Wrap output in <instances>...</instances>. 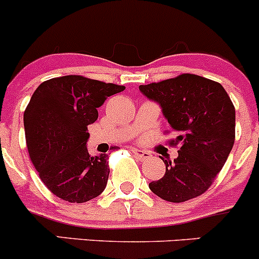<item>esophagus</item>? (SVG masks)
<instances>
[{
	"mask_svg": "<svg viewBox=\"0 0 259 259\" xmlns=\"http://www.w3.org/2000/svg\"><path fill=\"white\" fill-rule=\"evenodd\" d=\"M131 152H132V153L135 154L138 159H141V161H145V159H147L151 157V153H148V152H146V151H142V149L132 148L131 149Z\"/></svg>",
	"mask_w": 259,
	"mask_h": 259,
	"instance_id": "obj_1",
	"label": "esophagus"
}]
</instances>
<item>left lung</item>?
<instances>
[{
  "label": "left lung",
  "mask_w": 259,
  "mask_h": 259,
  "mask_svg": "<svg viewBox=\"0 0 259 259\" xmlns=\"http://www.w3.org/2000/svg\"><path fill=\"white\" fill-rule=\"evenodd\" d=\"M140 91L158 103L177 137L173 162L163 159L166 173L149 183V189L168 202H186L210 187L225 166L236 137V110L222 84L183 73L157 83L142 84Z\"/></svg>",
  "instance_id": "left-lung-1"
}]
</instances>
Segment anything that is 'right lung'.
<instances>
[{
	"label": "right lung",
	"instance_id": "add662e5",
	"mask_svg": "<svg viewBox=\"0 0 259 259\" xmlns=\"http://www.w3.org/2000/svg\"><path fill=\"white\" fill-rule=\"evenodd\" d=\"M124 89L71 74L42 82L33 92L23 113L28 154L42 182L58 198L83 203L105 191L108 154L89 153L87 126L98 118L97 108Z\"/></svg>",
	"mask_w": 259,
	"mask_h": 259
}]
</instances>
